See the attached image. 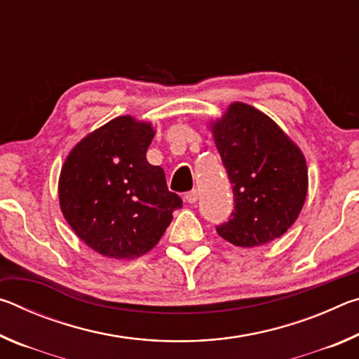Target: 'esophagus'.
<instances>
[{
  "label": "esophagus",
  "instance_id": "esophagus-1",
  "mask_svg": "<svg viewBox=\"0 0 359 359\" xmlns=\"http://www.w3.org/2000/svg\"><path fill=\"white\" fill-rule=\"evenodd\" d=\"M185 201L190 203V204H194L198 201V190H191L185 193Z\"/></svg>",
  "mask_w": 359,
  "mask_h": 359
}]
</instances>
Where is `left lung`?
<instances>
[{
	"instance_id": "obj_1",
	"label": "left lung",
	"mask_w": 359,
	"mask_h": 359,
	"mask_svg": "<svg viewBox=\"0 0 359 359\" xmlns=\"http://www.w3.org/2000/svg\"><path fill=\"white\" fill-rule=\"evenodd\" d=\"M233 185L234 212L217 228L236 247H259L291 228L306 203V156L274 120L245 102H231L209 123Z\"/></svg>"
}]
</instances>
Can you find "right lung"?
Listing matches in <instances>:
<instances>
[{
    "mask_svg": "<svg viewBox=\"0 0 359 359\" xmlns=\"http://www.w3.org/2000/svg\"><path fill=\"white\" fill-rule=\"evenodd\" d=\"M150 121L120 115L69 151L58 179L60 209L83 244L106 258L150 252L182 208L165 171L147 161Z\"/></svg>",
    "mask_w": 359,
    "mask_h": 359,
    "instance_id": "obj_1",
    "label": "right lung"
}]
</instances>
